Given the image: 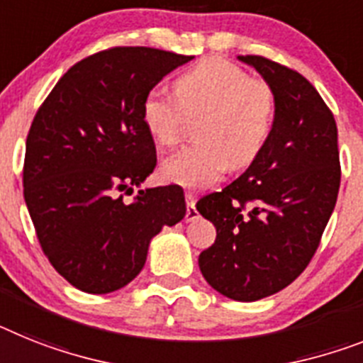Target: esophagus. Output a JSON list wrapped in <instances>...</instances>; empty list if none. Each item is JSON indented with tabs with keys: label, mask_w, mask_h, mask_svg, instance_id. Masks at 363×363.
Segmentation results:
<instances>
[{
	"label": "esophagus",
	"mask_w": 363,
	"mask_h": 363,
	"mask_svg": "<svg viewBox=\"0 0 363 363\" xmlns=\"http://www.w3.org/2000/svg\"><path fill=\"white\" fill-rule=\"evenodd\" d=\"M199 218V212L196 210V196L191 191H186V221H196Z\"/></svg>",
	"instance_id": "esophagus-1"
}]
</instances>
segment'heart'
Instances as JSON below:
<instances>
[{"instance_id":"obj_1","label":"heart","mask_w":363,"mask_h":363,"mask_svg":"<svg viewBox=\"0 0 363 363\" xmlns=\"http://www.w3.org/2000/svg\"><path fill=\"white\" fill-rule=\"evenodd\" d=\"M173 96L149 90L142 123L162 147L184 136V114L203 112L196 127L199 142L166 158L160 173L167 182L201 190L219 181L228 166L245 167L269 142L277 114L273 88L223 59H205L173 81Z\"/></svg>"}]
</instances>
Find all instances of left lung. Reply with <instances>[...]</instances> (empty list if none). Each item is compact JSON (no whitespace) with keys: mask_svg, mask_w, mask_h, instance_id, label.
<instances>
[{"mask_svg":"<svg viewBox=\"0 0 363 363\" xmlns=\"http://www.w3.org/2000/svg\"><path fill=\"white\" fill-rule=\"evenodd\" d=\"M273 88V133L257 160L221 191L197 203L216 227L199 269L216 291L251 303L284 290L308 266L340 190L334 116L294 69L240 55Z\"/></svg>","mask_w":363,"mask_h":363,"instance_id":"1","label":"left lung"}]
</instances>
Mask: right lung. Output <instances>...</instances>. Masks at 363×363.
Segmentation results:
<instances>
[{
  "instance_id": "obj_1",
  "label": "right lung",
  "mask_w": 363,
  "mask_h": 363,
  "mask_svg": "<svg viewBox=\"0 0 363 363\" xmlns=\"http://www.w3.org/2000/svg\"><path fill=\"white\" fill-rule=\"evenodd\" d=\"M194 57L112 48L64 73L33 120L23 197L42 251L69 284L111 294L138 275L149 243L186 216L177 184L138 190L157 166L142 101Z\"/></svg>"
}]
</instances>
